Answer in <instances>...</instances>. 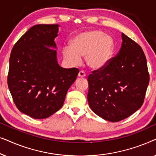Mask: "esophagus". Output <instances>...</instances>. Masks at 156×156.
Masks as SVG:
<instances>
[{"mask_svg": "<svg viewBox=\"0 0 156 156\" xmlns=\"http://www.w3.org/2000/svg\"><path fill=\"white\" fill-rule=\"evenodd\" d=\"M85 76H86V74H85V72L84 71H80V72H79L78 77L83 78V77H85Z\"/></svg>", "mask_w": 156, "mask_h": 156, "instance_id": "1", "label": "esophagus"}]
</instances>
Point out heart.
<instances>
[{
  "label": "heart",
  "mask_w": 156,
  "mask_h": 156,
  "mask_svg": "<svg viewBox=\"0 0 156 156\" xmlns=\"http://www.w3.org/2000/svg\"><path fill=\"white\" fill-rule=\"evenodd\" d=\"M114 51V41L109 35L99 30H87L77 34L70 41V47L62 50L63 58L73 67L80 65L85 57L87 66L98 70L109 62Z\"/></svg>",
  "instance_id": "1"
}]
</instances>
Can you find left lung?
Here are the masks:
<instances>
[{
	"label": "left lung",
	"mask_w": 156,
	"mask_h": 156,
	"mask_svg": "<svg viewBox=\"0 0 156 156\" xmlns=\"http://www.w3.org/2000/svg\"><path fill=\"white\" fill-rule=\"evenodd\" d=\"M116 57L88 76L89 105L112 122L131 116L141 107L149 84L146 58L139 44L125 34Z\"/></svg>",
	"instance_id": "8db88e82"
}]
</instances>
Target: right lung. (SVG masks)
<instances>
[{
  "mask_svg": "<svg viewBox=\"0 0 156 156\" xmlns=\"http://www.w3.org/2000/svg\"><path fill=\"white\" fill-rule=\"evenodd\" d=\"M59 25L30 27L12 49L8 85L17 108L36 119H46L63 106L77 68L61 67L57 60Z\"/></svg>",
  "mask_w": 156,
  "mask_h": 156,
  "instance_id": "1",
  "label": "right lung"
}]
</instances>
